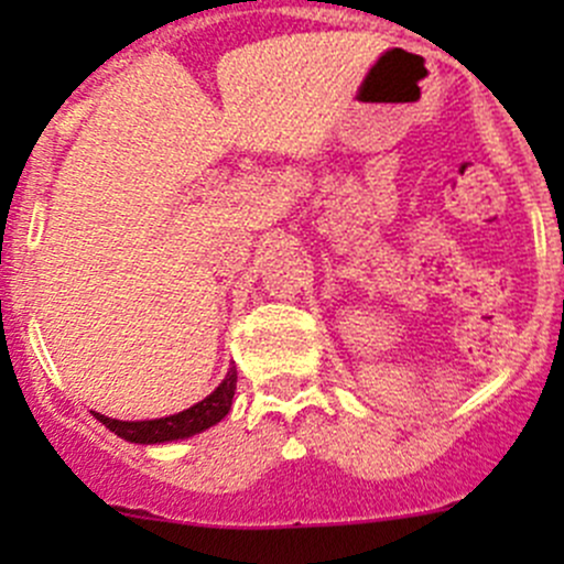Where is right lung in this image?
<instances>
[{"label": "right lung", "instance_id": "1", "mask_svg": "<svg viewBox=\"0 0 564 564\" xmlns=\"http://www.w3.org/2000/svg\"><path fill=\"white\" fill-rule=\"evenodd\" d=\"M235 390H237V368L231 366L224 382L209 392L204 401H198L196 406L185 409V412H176V414H169V417H158V420H113L100 412H93V414L106 425L108 431H113V434L122 436V440L135 442V445H163V442L187 440V436L202 434V431L213 429L215 423H220V420L229 414Z\"/></svg>", "mask_w": 564, "mask_h": 564}]
</instances>
